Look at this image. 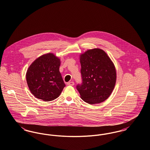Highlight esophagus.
Here are the masks:
<instances>
[{"mask_svg": "<svg viewBox=\"0 0 150 150\" xmlns=\"http://www.w3.org/2000/svg\"><path fill=\"white\" fill-rule=\"evenodd\" d=\"M67 85H68V86H73L74 85V81L69 82V83H67Z\"/></svg>", "mask_w": 150, "mask_h": 150, "instance_id": "1", "label": "esophagus"}]
</instances>
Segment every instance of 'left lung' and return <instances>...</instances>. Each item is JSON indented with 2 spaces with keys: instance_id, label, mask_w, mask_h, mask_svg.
Returning a JSON list of instances; mask_svg holds the SVG:
<instances>
[{
  "instance_id": "8db88e82",
  "label": "left lung",
  "mask_w": 150,
  "mask_h": 150,
  "mask_svg": "<svg viewBox=\"0 0 150 150\" xmlns=\"http://www.w3.org/2000/svg\"><path fill=\"white\" fill-rule=\"evenodd\" d=\"M82 83L76 86L80 97L89 104L107 100L114 90L116 72L114 64L102 50L94 48L80 56Z\"/></svg>"
}]
</instances>
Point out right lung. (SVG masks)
<instances>
[{
    "mask_svg": "<svg viewBox=\"0 0 150 150\" xmlns=\"http://www.w3.org/2000/svg\"><path fill=\"white\" fill-rule=\"evenodd\" d=\"M60 59L53 53L38 57L29 66L26 81L36 98L44 101L56 99L65 86L59 69Z\"/></svg>",
    "mask_w": 150,
    "mask_h": 150,
    "instance_id": "add662e5",
    "label": "right lung"
}]
</instances>
